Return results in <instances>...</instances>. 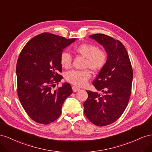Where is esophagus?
<instances>
[{
    "label": "esophagus",
    "mask_w": 152,
    "mask_h": 152,
    "mask_svg": "<svg viewBox=\"0 0 152 152\" xmlns=\"http://www.w3.org/2000/svg\"><path fill=\"white\" fill-rule=\"evenodd\" d=\"M72 90H73L74 92H77V91H79L80 90L78 87H77V86H72Z\"/></svg>",
    "instance_id": "34e87169"
}]
</instances>
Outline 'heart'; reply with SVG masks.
I'll return each instance as SVG.
<instances>
[{
    "label": "heart",
    "mask_w": 152,
    "mask_h": 152,
    "mask_svg": "<svg viewBox=\"0 0 152 152\" xmlns=\"http://www.w3.org/2000/svg\"><path fill=\"white\" fill-rule=\"evenodd\" d=\"M75 51L86 58L85 67L90 68L94 72H97L104 67L107 56L106 51L99 49L97 46L91 43H82L76 46ZM60 62L62 67L69 69L71 66L72 57L67 51H63L60 55ZM90 72L86 69L83 71H71L67 73L66 78L69 83L77 86H84L90 78Z\"/></svg>",
    "instance_id": "1"
}]
</instances>
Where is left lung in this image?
<instances>
[{"label": "left lung", "mask_w": 152, "mask_h": 152, "mask_svg": "<svg viewBox=\"0 0 152 152\" xmlns=\"http://www.w3.org/2000/svg\"><path fill=\"white\" fill-rule=\"evenodd\" d=\"M102 45L107 55L106 64L93 82L98 92L86 91L85 115L97 126L115 122L127 107L131 94L133 71L127 51L118 40L102 34L89 36Z\"/></svg>", "instance_id": "obj_1"}]
</instances>
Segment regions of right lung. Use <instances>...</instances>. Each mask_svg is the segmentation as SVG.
<instances>
[{"label":"right lung","instance_id":"1","mask_svg":"<svg viewBox=\"0 0 152 152\" xmlns=\"http://www.w3.org/2000/svg\"><path fill=\"white\" fill-rule=\"evenodd\" d=\"M76 39L42 33L23 47L16 64L17 92L23 109L34 121L42 124L54 122L61 115L65 100L72 93L71 85L64 83L53 90L63 77L60 57Z\"/></svg>","mask_w":152,"mask_h":152}]
</instances>
